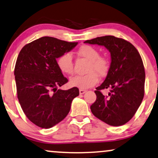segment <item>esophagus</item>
Returning <instances> with one entry per match:
<instances>
[{
  "label": "esophagus",
  "mask_w": 158,
  "mask_h": 158,
  "mask_svg": "<svg viewBox=\"0 0 158 158\" xmlns=\"http://www.w3.org/2000/svg\"><path fill=\"white\" fill-rule=\"evenodd\" d=\"M86 92V90H84V89H80L79 90V93L80 94H83Z\"/></svg>",
  "instance_id": "obj_1"
}]
</instances>
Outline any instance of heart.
Instances as JSON below:
<instances>
[{
	"label": "heart",
	"instance_id": "b5f03b06",
	"mask_svg": "<svg viewBox=\"0 0 158 158\" xmlns=\"http://www.w3.org/2000/svg\"><path fill=\"white\" fill-rule=\"evenodd\" d=\"M77 54L89 61L87 67V74L76 75L71 77L69 83L72 86L81 89H89L99 81V75L104 77L110 70V61L106 57L99 56L97 48L89 45L82 46L77 51ZM56 64L59 70L66 75H71L73 73V61L72 55L69 53L61 54L56 59Z\"/></svg>",
	"mask_w": 158,
	"mask_h": 158
}]
</instances>
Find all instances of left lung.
Listing matches in <instances>:
<instances>
[{
    "label": "left lung",
    "mask_w": 158,
    "mask_h": 158,
    "mask_svg": "<svg viewBox=\"0 0 158 158\" xmlns=\"http://www.w3.org/2000/svg\"><path fill=\"white\" fill-rule=\"evenodd\" d=\"M84 43L104 46L111 54V64L104 81L95 91L97 99L91 106L95 117L112 126L128 123L136 113L144 95L145 71L137 49L123 38L106 35ZM110 87L107 96L101 90Z\"/></svg>",
    "instance_id": "obj_1"
}]
</instances>
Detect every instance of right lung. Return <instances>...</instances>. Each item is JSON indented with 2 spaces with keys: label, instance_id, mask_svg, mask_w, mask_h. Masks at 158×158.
I'll use <instances>...</instances> for the list:
<instances>
[{
  "label": "right lung",
  "instance_id": "obj_1",
  "mask_svg": "<svg viewBox=\"0 0 158 158\" xmlns=\"http://www.w3.org/2000/svg\"><path fill=\"white\" fill-rule=\"evenodd\" d=\"M77 43L42 37L25 45L14 68L17 97L27 118L37 126L50 128L61 122L70 110L79 89H58L68 82L59 70L56 59Z\"/></svg>",
  "mask_w": 158,
  "mask_h": 158
}]
</instances>
